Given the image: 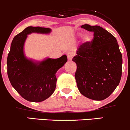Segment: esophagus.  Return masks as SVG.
I'll use <instances>...</instances> for the list:
<instances>
[{"mask_svg":"<svg viewBox=\"0 0 130 130\" xmlns=\"http://www.w3.org/2000/svg\"><path fill=\"white\" fill-rule=\"evenodd\" d=\"M67 57L68 60H71L72 59L73 57V53L72 52H68L67 53Z\"/></svg>","mask_w":130,"mask_h":130,"instance_id":"esophagus-1","label":"esophagus"}]
</instances>
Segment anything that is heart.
Segmentation results:
<instances>
[{
  "mask_svg": "<svg viewBox=\"0 0 130 130\" xmlns=\"http://www.w3.org/2000/svg\"><path fill=\"white\" fill-rule=\"evenodd\" d=\"M82 36V34H78V36ZM84 41L87 42H90L92 41V37H91V35H87L84 37Z\"/></svg>",
  "mask_w": 130,
  "mask_h": 130,
  "instance_id": "b5f03b06",
  "label": "heart"
}]
</instances>
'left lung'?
Segmentation results:
<instances>
[{"label": "left lung", "instance_id": "8db88e82", "mask_svg": "<svg viewBox=\"0 0 130 130\" xmlns=\"http://www.w3.org/2000/svg\"><path fill=\"white\" fill-rule=\"evenodd\" d=\"M94 32L91 42L79 47L72 60L77 68L75 77L81 94L89 99L107 98L119 85L122 77V55L116 38L99 26L83 25Z\"/></svg>", "mask_w": 130, "mask_h": 130}]
</instances>
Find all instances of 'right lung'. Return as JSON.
<instances>
[{
  "label": "right lung",
  "mask_w": 130,
  "mask_h": 130,
  "mask_svg": "<svg viewBox=\"0 0 130 130\" xmlns=\"http://www.w3.org/2000/svg\"><path fill=\"white\" fill-rule=\"evenodd\" d=\"M50 28L28 26L15 36L7 57V74L14 89L24 99L39 102L49 98L56 87L55 73L67 61L66 55L58 58H46L34 62L24 54L27 36L32 32L50 33Z\"/></svg>",
  "instance_id": "add662e5"
}]
</instances>
